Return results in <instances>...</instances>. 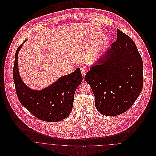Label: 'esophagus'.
Wrapping results in <instances>:
<instances>
[{
	"mask_svg": "<svg viewBox=\"0 0 156 156\" xmlns=\"http://www.w3.org/2000/svg\"><path fill=\"white\" fill-rule=\"evenodd\" d=\"M81 73H82V75L84 77L87 73V69H85V68H83L81 69Z\"/></svg>",
	"mask_w": 156,
	"mask_h": 156,
	"instance_id": "34e87169",
	"label": "esophagus"
}]
</instances>
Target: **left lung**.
I'll return each instance as SVG.
<instances>
[{"mask_svg":"<svg viewBox=\"0 0 156 156\" xmlns=\"http://www.w3.org/2000/svg\"><path fill=\"white\" fill-rule=\"evenodd\" d=\"M85 80L101 114L115 116L130 108L143 85V61L132 39L117 29L116 41L91 65Z\"/></svg>","mask_w":156,"mask_h":156,"instance_id":"obj_1","label":"left lung"}]
</instances>
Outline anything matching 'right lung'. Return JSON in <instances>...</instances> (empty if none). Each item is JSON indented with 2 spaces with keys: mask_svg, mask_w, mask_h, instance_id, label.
<instances>
[{
  "mask_svg": "<svg viewBox=\"0 0 156 156\" xmlns=\"http://www.w3.org/2000/svg\"><path fill=\"white\" fill-rule=\"evenodd\" d=\"M26 39L16 50L13 77L16 92L21 105L38 119L47 122L65 119L71 113L74 95L81 83L82 76L77 68L72 73L60 77L56 82L42 90H33L21 78L18 70V55Z\"/></svg>",
  "mask_w": 156,
  "mask_h": 156,
  "instance_id": "obj_1",
  "label": "right lung"
}]
</instances>
